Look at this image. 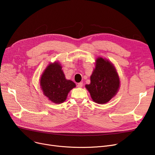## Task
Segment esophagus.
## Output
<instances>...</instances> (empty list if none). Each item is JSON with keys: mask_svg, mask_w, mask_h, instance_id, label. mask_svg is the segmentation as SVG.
Instances as JSON below:
<instances>
[{"mask_svg": "<svg viewBox=\"0 0 155 155\" xmlns=\"http://www.w3.org/2000/svg\"><path fill=\"white\" fill-rule=\"evenodd\" d=\"M82 86H83V83H82V82H80V83H78V84H77V87H78V88L82 87Z\"/></svg>", "mask_w": 155, "mask_h": 155, "instance_id": "1", "label": "esophagus"}]
</instances>
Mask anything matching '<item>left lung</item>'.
<instances>
[{
  "instance_id": "1",
  "label": "left lung",
  "mask_w": 155,
  "mask_h": 155,
  "mask_svg": "<svg viewBox=\"0 0 155 155\" xmlns=\"http://www.w3.org/2000/svg\"><path fill=\"white\" fill-rule=\"evenodd\" d=\"M119 87L120 79L114 65L102 57L96 58L91 84L85 85L92 101L99 104H106L115 97Z\"/></svg>"
}]
</instances>
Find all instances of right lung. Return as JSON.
Instances as JSON below:
<instances>
[{
	"label": "right lung",
	"instance_id": "right-lung-1",
	"mask_svg": "<svg viewBox=\"0 0 155 155\" xmlns=\"http://www.w3.org/2000/svg\"><path fill=\"white\" fill-rule=\"evenodd\" d=\"M40 86L49 101L61 104L66 101L68 93L76 85L66 78L61 64L56 61L48 64L41 75Z\"/></svg>",
	"mask_w": 155,
	"mask_h": 155
}]
</instances>
